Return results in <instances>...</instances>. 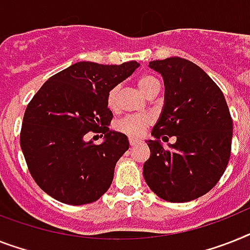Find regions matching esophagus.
<instances>
[{
    "label": "esophagus",
    "instance_id": "obj_1",
    "mask_svg": "<svg viewBox=\"0 0 250 250\" xmlns=\"http://www.w3.org/2000/svg\"><path fill=\"white\" fill-rule=\"evenodd\" d=\"M139 143V139H134V138H130L129 139V144L133 147V146H135V144Z\"/></svg>",
    "mask_w": 250,
    "mask_h": 250
}]
</instances>
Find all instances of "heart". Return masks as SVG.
<instances>
[{
	"label": "heart",
	"mask_w": 250,
	"mask_h": 250,
	"mask_svg": "<svg viewBox=\"0 0 250 250\" xmlns=\"http://www.w3.org/2000/svg\"><path fill=\"white\" fill-rule=\"evenodd\" d=\"M139 89L146 94V96H152L154 93H158L161 90V82L157 76L152 74H143L140 75L137 80ZM119 90L120 86H112L108 93H107L106 103L107 107L110 110L115 111L117 107V100H119ZM152 124V117L147 113H138V115H127L123 117L121 120L116 123V129L120 133L125 134L127 137L138 138L144 133V130L147 129Z\"/></svg>",
	"instance_id": "1"
}]
</instances>
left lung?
I'll return each mask as SVG.
<instances>
[{"mask_svg": "<svg viewBox=\"0 0 250 250\" xmlns=\"http://www.w3.org/2000/svg\"><path fill=\"white\" fill-rule=\"evenodd\" d=\"M164 76L165 107L147 140L143 176L150 190L172 203L194 201L221 179L231 154L232 119L224 93L194 62L170 57L149 62ZM177 142L164 148L160 139Z\"/></svg>", "mask_w": 250, "mask_h": 250, "instance_id": "1", "label": "left lung"}]
</instances>
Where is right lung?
Wrapping results in <instances>:
<instances>
[{
  "instance_id": "right-lung-1",
  "label": "right lung",
  "mask_w": 250,
  "mask_h": 250,
  "mask_svg": "<svg viewBox=\"0 0 250 250\" xmlns=\"http://www.w3.org/2000/svg\"><path fill=\"white\" fill-rule=\"evenodd\" d=\"M139 63L76 62L51 76L28 103L20 146L29 172L52 198L71 206L100 199L110 188L119 158L129 149L126 135L111 131L108 90ZM89 131L106 139L86 142Z\"/></svg>"
}]
</instances>
